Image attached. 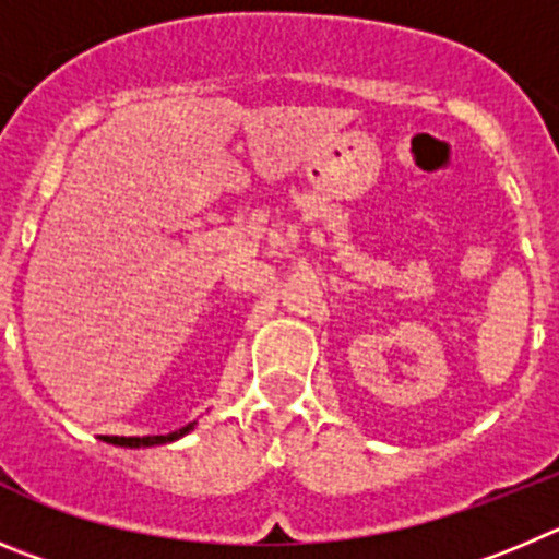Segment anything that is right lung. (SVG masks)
I'll list each match as a JSON object with an SVG mask.
<instances>
[{"label": "right lung", "instance_id": "obj_1", "mask_svg": "<svg viewBox=\"0 0 559 559\" xmlns=\"http://www.w3.org/2000/svg\"><path fill=\"white\" fill-rule=\"evenodd\" d=\"M192 429V424L183 426L180 431H173V435H155V437H105L108 442H114V445H128V449H142V445H160V442H173L178 440L180 435H186V431Z\"/></svg>", "mask_w": 559, "mask_h": 559}]
</instances>
